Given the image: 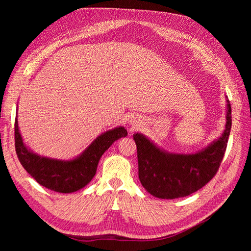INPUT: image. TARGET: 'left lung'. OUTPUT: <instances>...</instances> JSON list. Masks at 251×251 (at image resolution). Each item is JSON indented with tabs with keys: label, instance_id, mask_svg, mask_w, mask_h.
<instances>
[{
	"label": "left lung",
	"instance_id": "obj_1",
	"mask_svg": "<svg viewBox=\"0 0 251 251\" xmlns=\"http://www.w3.org/2000/svg\"><path fill=\"white\" fill-rule=\"evenodd\" d=\"M223 135L196 154H170L142 134H134L137 147L138 175L142 186L157 198L176 199L191 195L215 177L224 157L231 128V107L227 100Z\"/></svg>",
	"mask_w": 251,
	"mask_h": 251
}]
</instances>
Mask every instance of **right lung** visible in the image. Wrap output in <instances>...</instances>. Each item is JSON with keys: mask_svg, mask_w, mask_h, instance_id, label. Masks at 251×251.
I'll use <instances>...</instances> for the list:
<instances>
[{"mask_svg": "<svg viewBox=\"0 0 251 251\" xmlns=\"http://www.w3.org/2000/svg\"><path fill=\"white\" fill-rule=\"evenodd\" d=\"M126 136L119 126L97 137L83 153L70 161L41 157L30 151L23 142L18 120L14 123V144L21 164L37 183L51 191L69 194L86 186L95 176L100 159L112 143Z\"/></svg>", "mask_w": 251, "mask_h": 251, "instance_id": "add662e5", "label": "right lung"}]
</instances>
